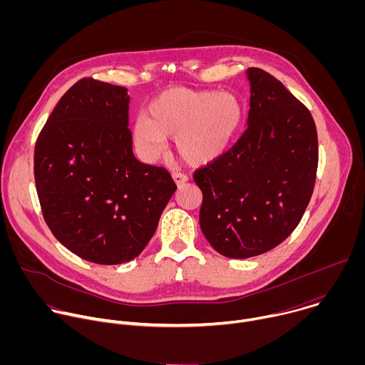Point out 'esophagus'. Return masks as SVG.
Masks as SVG:
<instances>
[{
    "instance_id": "1",
    "label": "esophagus",
    "mask_w": 365,
    "mask_h": 365,
    "mask_svg": "<svg viewBox=\"0 0 365 365\" xmlns=\"http://www.w3.org/2000/svg\"><path fill=\"white\" fill-rule=\"evenodd\" d=\"M172 176H173V180H175V183H176L178 186H180V185H183V183H186V182L189 180V178H187L186 175L179 173V172H175Z\"/></svg>"
}]
</instances>
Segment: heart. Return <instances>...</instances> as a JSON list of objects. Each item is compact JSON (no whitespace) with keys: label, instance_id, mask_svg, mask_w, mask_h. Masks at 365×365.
<instances>
[{"label":"heart","instance_id":"b5f03b06","mask_svg":"<svg viewBox=\"0 0 365 365\" xmlns=\"http://www.w3.org/2000/svg\"><path fill=\"white\" fill-rule=\"evenodd\" d=\"M244 121V106L231 92L170 88L154 96L147 117L133 124L134 143L147 160L175 137L180 158L193 166L211 163L228 150Z\"/></svg>","mask_w":365,"mask_h":365}]
</instances>
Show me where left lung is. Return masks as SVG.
<instances>
[{"mask_svg":"<svg viewBox=\"0 0 365 365\" xmlns=\"http://www.w3.org/2000/svg\"><path fill=\"white\" fill-rule=\"evenodd\" d=\"M247 128L221 158L195 170L199 224L222 255L248 258L283 242L314 193L318 133L309 110L263 69H247Z\"/></svg>","mask_w":365,"mask_h":365,"instance_id":"1","label":"left lung"}]
</instances>
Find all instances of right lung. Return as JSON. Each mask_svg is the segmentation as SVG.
I'll return each mask as SVG.
<instances>
[{
  "label": "right lung",
  "mask_w": 365,
  "mask_h": 365,
  "mask_svg": "<svg viewBox=\"0 0 365 365\" xmlns=\"http://www.w3.org/2000/svg\"><path fill=\"white\" fill-rule=\"evenodd\" d=\"M128 103L127 88L83 78L61 98L34 147L47 227L96 264L135 258L176 190L166 169L134 158Z\"/></svg>",
  "instance_id": "obj_1"
}]
</instances>
